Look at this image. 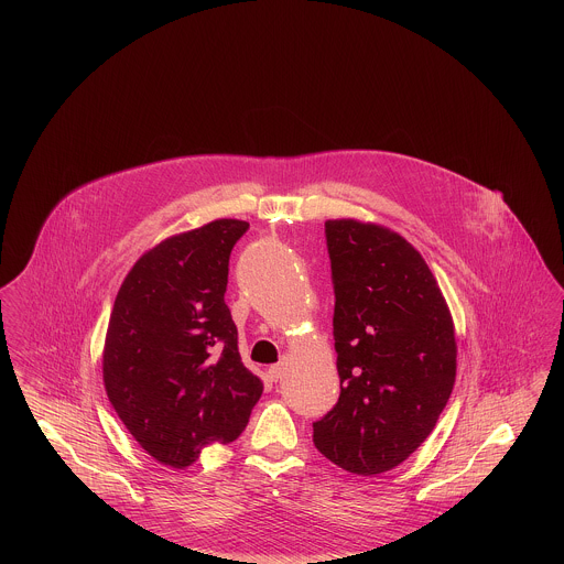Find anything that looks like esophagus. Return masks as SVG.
Returning <instances> with one entry per match:
<instances>
[{"label": "esophagus", "instance_id": "34e87169", "mask_svg": "<svg viewBox=\"0 0 564 564\" xmlns=\"http://www.w3.org/2000/svg\"><path fill=\"white\" fill-rule=\"evenodd\" d=\"M285 370H288V359L283 357L279 364H274V366H270L269 368V378L270 380H281L283 376H285Z\"/></svg>", "mask_w": 564, "mask_h": 564}]
</instances>
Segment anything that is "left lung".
I'll use <instances>...</instances> for the list:
<instances>
[{"label": "left lung", "instance_id": "8db88e82", "mask_svg": "<svg viewBox=\"0 0 564 564\" xmlns=\"http://www.w3.org/2000/svg\"><path fill=\"white\" fill-rule=\"evenodd\" d=\"M334 281L338 403L313 423L317 451L357 476L398 467L453 393L455 323L423 256L398 232L325 221Z\"/></svg>", "mask_w": 564, "mask_h": 564}]
</instances>
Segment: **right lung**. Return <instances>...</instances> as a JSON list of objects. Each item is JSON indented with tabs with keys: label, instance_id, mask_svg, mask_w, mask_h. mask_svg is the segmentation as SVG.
<instances>
[{
	"label": "right lung",
	"instance_id": "add662e5",
	"mask_svg": "<svg viewBox=\"0 0 564 564\" xmlns=\"http://www.w3.org/2000/svg\"><path fill=\"white\" fill-rule=\"evenodd\" d=\"M247 228L215 219L164 239L134 262L111 308L109 402L139 446L173 469L235 442L264 391L242 366L224 302L230 251Z\"/></svg>",
	"mask_w": 564,
	"mask_h": 564
}]
</instances>
